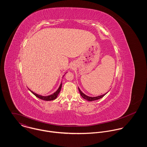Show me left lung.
Returning <instances> with one entry per match:
<instances>
[{
	"instance_id": "8db88e82",
	"label": "left lung",
	"mask_w": 147,
	"mask_h": 147,
	"mask_svg": "<svg viewBox=\"0 0 147 147\" xmlns=\"http://www.w3.org/2000/svg\"><path fill=\"white\" fill-rule=\"evenodd\" d=\"M79 88V92H80V95L82 96V97L84 99L87 100V101H96V100H98V99H100V98H102V97L105 96V94H106L107 93H107H106L102 94V95L98 96H97V97H89V96H88L85 95L84 93H83V92L81 91V90L79 88Z\"/></svg>"
}]
</instances>
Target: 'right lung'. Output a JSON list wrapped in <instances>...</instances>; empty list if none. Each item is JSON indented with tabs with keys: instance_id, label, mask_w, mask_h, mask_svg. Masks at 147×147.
<instances>
[{
	"instance_id": "1",
	"label": "right lung",
	"mask_w": 147,
	"mask_h": 147,
	"mask_svg": "<svg viewBox=\"0 0 147 147\" xmlns=\"http://www.w3.org/2000/svg\"><path fill=\"white\" fill-rule=\"evenodd\" d=\"M66 73H67V72H66ZM62 83H61V84L60 85L59 88L58 89V90H57L55 92H54V93H53L52 94H50V95L47 96H43L38 94H37V93H34V92H33V91H32V90H30V89H29V90H30L34 96H36L37 97L39 98L40 99H41L42 100H45V101H52V100H54L56 99L57 97H58V96L59 92H61V88H62Z\"/></svg>"
}]
</instances>
